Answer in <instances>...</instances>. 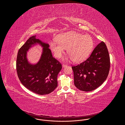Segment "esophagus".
I'll list each match as a JSON object with an SVG mask.
<instances>
[{
    "label": "esophagus",
    "mask_w": 125,
    "mask_h": 125,
    "mask_svg": "<svg viewBox=\"0 0 125 125\" xmlns=\"http://www.w3.org/2000/svg\"><path fill=\"white\" fill-rule=\"evenodd\" d=\"M67 65H66V64H62V67H65V66H67Z\"/></svg>",
    "instance_id": "34e87169"
}]
</instances>
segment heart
Masks as SVG:
<instances>
[{
    "label": "heart",
    "mask_w": 125,
    "mask_h": 125,
    "mask_svg": "<svg viewBox=\"0 0 125 125\" xmlns=\"http://www.w3.org/2000/svg\"><path fill=\"white\" fill-rule=\"evenodd\" d=\"M50 46L55 57L60 58L67 48L68 58L78 62L89 56L92 51L94 42L90 36L72 31L60 34L57 39L51 42Z\"/></svg>",
    "instance_id": "heart-1"
}]
</instances>
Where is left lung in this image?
I'll use <instances>...</instances> for the list:
<instances>
[{"instance_id":"1","label":"left lung","mask_w":125,"mask_h":125,"mask_svg":"<svg viewBox=\"0 0 125 125\" xmlns=\"http://www.w3.org/2000/svg\"><path fill=\"white\" fill-rule=\"evenodd\" d=\"M110 68L109 54L106 44L102 41L97 45L87 60L72 66L74 85L84 91L93 90L105 81Z\"/></svg>"}]
</instances>
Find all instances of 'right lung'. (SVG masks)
I'll return each mask as SVG.
<instances>
[{"mask_svg": "<svg viewBox=\"0 0 125 125\" xmlns=\"http://www.w3.org/2000/svg\"><path fill=\"white\" fill-rule=\"evenodd\" d=\"M36 43L43 47L42 58L34 65L27 62L26 52ZM47 43H44L36 36H31L18 51L16 70L21 83L31 91L39 95H46L52 92L58 86V74L62 69L60 62L53 57Z\"/></svg>", "mask_w": 125, "mask_h": 125, "instance_id": "add662e5", "label": "right lung"}]
</instances>
